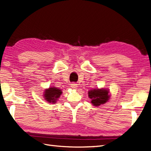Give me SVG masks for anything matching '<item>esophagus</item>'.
<instances>
[{
    "label": "esophagus",
    "instance_id": "esophagus-1",
    "mask_svg": "<svg viewBox=\"0 0 151 151\" xmlns=\"http://www.w3.org/2000/svg\"><path fill=\"white\" fill-rule=\"evenodd\" d=\"M71 88L74 89H76L77 88V85L74 83H72L71 84Z\"/></svg>",
    "mask_w": 151,
    "mask_h": 151
}]
</instances>
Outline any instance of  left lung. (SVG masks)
<instances>
[{
	"instance_id": "obj_1",
	"label": "left lung",
	"mask_w": 151,
	"mask_h": 151,
	"mask_svg": "<svg viewBox=\"0 0 151 151\" xmlns=\"http://www.w3.org/2000/svg\"><path fill=\"white\" fill-rule=\"evenodd\" d=\"M109 92L106 89H93L89 91V97L91 99V103L98 106L106 103L109 98Z\"/></svg>"
}]
</instances>
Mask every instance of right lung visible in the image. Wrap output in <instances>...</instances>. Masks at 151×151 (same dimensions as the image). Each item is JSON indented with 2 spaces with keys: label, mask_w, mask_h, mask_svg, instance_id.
I'll list each match as a JSON object with an SVG mask.
<instances>
[{
  "label": "right lung",
  "mask_w": 151,
  "mask_h": 151,
  "mask_svg": "<svg viewBox=\"0 0 151 151\" xmlns=\"http://www.w3.org/2000/svg\"><path fill=\"white\" fill-rule=\"evenodd\" d=\"M62 93L60 89L53 87V88H50L48 89L45 90L44 97L48 103H56V101L60 97Z\"/></svg>",
  "instance_id": "obj_1"
}]
</instances>
